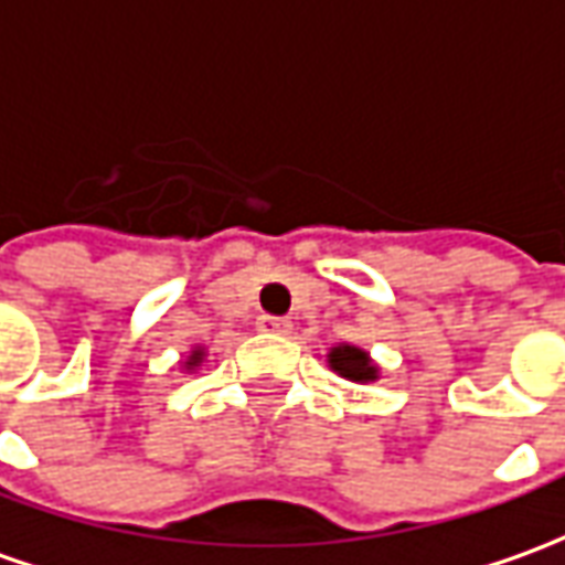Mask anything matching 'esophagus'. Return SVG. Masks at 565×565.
<instances>
[{
  "instance_id": "esophagus-1",
  "label": "esophagus",
  "mask_w": 565,
  "mask_h": 565,
  "mask_svg": "<svg viewBox=\"0 0 565 565\" xmlns=\"http://www.w3.org/2000/svg\"><path fill=\"white\" fill-rule=\"evenodd\" d=\"M256 328L263 333H290V321L287 318H275V315H259V321H256Z\"/></svg>"
}]
</instances>
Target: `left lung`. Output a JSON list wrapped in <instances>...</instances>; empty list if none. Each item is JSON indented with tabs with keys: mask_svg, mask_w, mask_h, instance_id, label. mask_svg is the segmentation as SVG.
<instances>
[{
	"mask_svg": "<svg viewBox=\"0 0 565 565\" xmlns=\"http://www.w3.org/2000/svg\"><path fill=\"white\" fill-rule=\"evenodd\" d=\"M328 364H331L333 374L352 380V383H374L380 377V367L371 359V352H364L362 347H352V343L331 347Z\"/></svg>",
	"mask_w": 565,
	"mask_h": 565,
	"instance_id": "1",
	"label": "left lung"
}]
</instances>
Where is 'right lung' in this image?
<instances>
[{
	"mask_svg": "<svg viewBox=\"0 0 565 565\" xmlns=\"http://www.w3.org/2000/svg\"><path fill=\"white\" fill-rule=\"evenodd\" d=\"M203 359H206L203 347H194L191 352H188V359H182V367H185V371H198V367L203 364Z\"/></svg>",
	"mask_w": 565,
	"mask_h": 565,
	"instance_id": "right-lung-1",
	"label": "right lung"
}]
</instances>
